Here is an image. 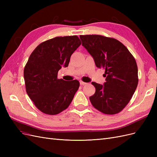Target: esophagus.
<instances>
[{"label":"esophagus","instance_id":"esophagus-1","mask_svg":"<svg viewBox=\"0 0 157 157\" xmlns=\"http://www.w3.org/2000/svg\"><path fill=\"white\" fill-rule=\"evenodd\" d=\"M80 85H85V84H86L87 83L85 82L82 81V80H80Z\"/></svg>","mask_w":157,"mask_h":157}]
</instances>
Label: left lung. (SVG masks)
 I'll return each instance as SVG.
<instances>
[{"mask_svg":"<svg viewBox=\"0 0 157 157\" xmlns=\"http://www.w3.org/2000/svg\"><path fill=\"white\" fill-rule=\"evenodd\" d=\"M80 38L96 67L105 70L103 85L92 82L96 92L90 97L91 103L106 115L118 113L129 103L138 84L134 57L122 42L113 38L99 35H80Z\"/></svg>","mask_w":157,"mask_h":157,"instance_id":"obj_1","label":"left lung"}]
</instances>
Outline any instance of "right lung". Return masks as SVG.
I'll return each instance as SVG.
<instances>
[{"label": "right lung", "instance_id": "obj_1", "mask_svg": "<svg viewBox=\"0 0 157 157\" xmlns=\"http://www.w3.org/2000/svg\"><path fill=\"white\" fill-rule=\"evenodd\" d=\"M81 44L77 35L57 36L42 42L33 50L24 68L26 92L36 108L55 115L67 109L80 83L58 78L61 66L67 67L73 52Z\"/></svg>", "mask_w": 157, "mask_h": 157}]
</instances>
